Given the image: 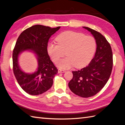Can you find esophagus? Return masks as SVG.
Masks as SVG:
<instances>
[{"label":"esophagus","instance_id":"34e87169","mask_svg":"<svg viewBox=\"0 0 125 125\" xmlns=\"http://www.w3.org/2000/svg\"><path fill=\"white\" fill-rule=\"evenodd\" d=\"M58 72L59 73H63L65 72V70H63V69H59L58 70Z\"/></svg>","mask_w":125,"mask_h":125}]
</instances>
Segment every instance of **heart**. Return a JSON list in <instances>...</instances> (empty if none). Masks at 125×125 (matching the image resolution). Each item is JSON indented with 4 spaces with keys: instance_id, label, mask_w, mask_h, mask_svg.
I'll return each mask as SVG.
<instances>
[{
    "instance_id": "obj_1",
    "label": "heart",
    "mask_w": 125,
    "mask_h": 125,
    "mask_svg": "<svg viewBox=\"0 0 125 125\" xmlns=\"http://www.w3.org/2000/svg\"><path fill=\"white\" fill-rule=\"evenodd\" d=\"M57 44L49 42L47 52L51 60L57 63L65 55L67 57L58 63V67L69 69L75 66L77 68L85 67L94 56L96 49V41L92 36L74 31L61 33L56 38Z\"/></svg>"
}]
</instances>
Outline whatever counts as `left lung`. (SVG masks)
<instances>
[{
  "label": "left lung",
  "instance_id": "8db88e82",
  "mask_svg": "<svg viewBox=\"0 0 125 125\" xmlns=\"http://www.w3.org/2000/svg\"><path fill=\"white\" fill-rule=\"evenodd\" d=\"M96 41L95 55L87 66L72 72L73 77L68 86L70 90L78 96L87 98L100 91L110 78L113 68V52L110 45L100 33L88 27Z\"/></svg>",
  "mask_w": 125,
  "mask_h": 125
}]
</instances>
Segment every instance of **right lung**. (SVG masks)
Listing matches in <instances>:
<instances>
[{
    "label": "right lung",
    "instance_id": "right-lung-1",
    "mask_svg": "<svg viewBox=\"0 0 125 125\" xmlns=\"http://www.w3.org/2000/svg\"><path fill=\"white\" fill-rule=\"evenodd\" d=\"M60 28L37 24L22 31L18 38L12 53L13 71L19 84L27 94H41L52 86L58 70L51 61L46 48L50 38ZM29 49L36 54L38 63L37 71L31 74L22 71L18 62L20 53Z\"/></svg>",
    "mask_w": 125,
    "mask_h": 125
}]
</instances>
